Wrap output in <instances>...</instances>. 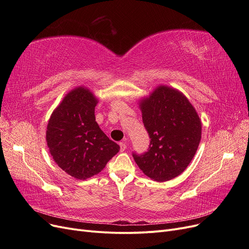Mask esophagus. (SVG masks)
<instances>
[{"label":"esophagus","mask_w":249,"mask_h":249,"mask_svg":"<svg viewBox=\"0 0 249 249\" xmlns=\"http://www.w3.org/2000/svg\"><path fill=\"white\" fill-rule=\"evenodd\" d=\"M119 145H120V151H121V152H123V151L127 148V145H126L125 142H120Z\"/></svg>","instance_id":"obj_1"}]
</instances>
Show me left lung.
<instances>
[{
	"instance_id": "left-lung-1",
	"label": "left lung",
	"mask_w": 249,
	"mask_h": 249,
	"mask_svg": "<svg viewBox=\"0 0 249 249\" xmlns=\"http://www.w3.org/2000/svg\"><path fill=\"white\" fill-rule=\"evenodd\" d=\"M150 138L147 151L132 152L139 168L151 179L166 181L185 171L201 140L200 118L188 99L161 86L140 104Z\"/></svg>"
}]
</instances>
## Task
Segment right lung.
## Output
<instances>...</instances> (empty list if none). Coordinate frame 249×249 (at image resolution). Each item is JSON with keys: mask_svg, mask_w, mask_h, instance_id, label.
Instances as JSON below:
<instances>
[{"mask_svg": "<svg viewBox=\"0 0 249 249\" xmlns=\"http://www.w3.org/2000/svg\"><path fill=\"white\" fill-rule=\"evenodd\" d=\"M97 103L89 89L76 88L64 97L47 125L52 158L62 171L78 179L99 174L120 150L96 122Z\"/></svg>", "mask_w": 249, "mask_h": 249, "instance_id": "1", "label": "right lung"}]
</instances>
